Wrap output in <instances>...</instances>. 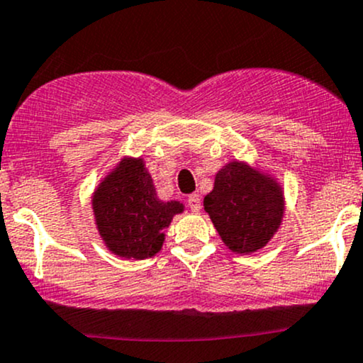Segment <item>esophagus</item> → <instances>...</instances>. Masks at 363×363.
<instances>
[{"mask_svg": "<svg viewBox=\"0 0 363 363\" xmlns=\"http://www.w3.org/2000/svg\"><path fill=\"white\" fill-rule=\"evenodd\" d=\"M186 202H189V207L191 212H199L200 207H202V200H200V195H197V194L189 195Z\"/></svg>", "mask_w": 363, "mask_h": 363, "instance_id": "esophagus-1", "label": "esophagus"}]
</instances>
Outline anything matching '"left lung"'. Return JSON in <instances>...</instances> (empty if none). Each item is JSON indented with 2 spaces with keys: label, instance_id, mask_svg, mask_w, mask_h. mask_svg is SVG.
Here are the masks:
<instances>
[{
  "label": "left lung",
  "instance_id": "left-lung-1",
  "mask_svg": "<svg viewBox=\"0 0 363 363\" xmlns=\"http://www.w3.org/2000/svg\"><path fill=\"white\" fill-rule=\"evenodd\" d=\"M203 208L224 245L234 253H255L277 233L284 217V194L274 178L241 161L216 174Z\"/></svg>",
  "mask_w": 363,
  "mask_h": 363
}]
</instances>
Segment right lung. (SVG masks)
I'll list each match as a JSON object with an SVG mask.
<instances>
[{
	"instance_id": "obj_1",
	"label": "right lung",
	"mask_w": 363,
	"mask_h": 363,
	"mask_svg": "<svg viewBox=\"0 0 363 363\" xmlns=\"http://www.w3.org/2000/svg\"><path fill=\"white\" fill-rule=\"evenodd\" d=\"M93 214L106 248L122 258L155 257L173 216L183 212L177 200L157 199L152 178L138 157H123L93 195Z\"/></svg>"
}]
</instances>
